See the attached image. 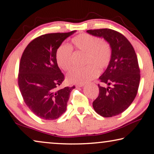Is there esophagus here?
Listing matches in <instances>:
<instances>
[{
	"label": "esophagus",
	"instance_id": "1",
	"mask_svg": "<svg viewBox=\"0 0 154 154\" xmlns=\"http://www.w3.org/2000/svg\"><path fill=\"white\" fill-rule=\"evenodd\" d=\"M84 86V84H77L76 85V88H81V87H83Z\"/></svg>",
	"mask_w": 154,
	"mask_h": 154
}]
</instances>
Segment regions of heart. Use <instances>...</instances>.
Here are the masks:
<instances>
[{
	"label": "heart",
	"instance_id": "1",
	"mask_svg": "<svg viewBox=\"0 0 154 154\" xmlns=\"http://www.w3.org/2000/svg\"><path fill=\"white\" fill-rule=\"evenodd\" d=\"M75 49L86 53L85 63L88 64L82 68H73L68 73L66 79L70 84H83L90 82L99 74V69H103L111 59V48L108 43L102 42L94 35L88 33L79 34L72 39ZM72 48L61 45L56 51V61L60 68L67 71L72 67Z\"/></svg>",
	"mask_w": 154,
	"mask_h": 154
}]
</instances>
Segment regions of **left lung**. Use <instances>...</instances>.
<instances>
[{
  "label": "left lung",
  "mask_w": 154,
  "mask_h": 154,
  "mask_svg": "<svg viewBox=\"0 0 154 154\" xmlns=\"http://www.w3.org/2000/svg\"><path fill=\"white\" fill-rule=\"evenodd\" d=\"M86 32L103 38L112 52L108 67L99 79L113 86L104 88L99 85V97L92 106L97 114L103 117L119 115L128 108L137 94L140 79L137 56L128 39L116 31L101 29Z\"/></svg>",
  "instance_id": "8db88e82"
}]
</instances>
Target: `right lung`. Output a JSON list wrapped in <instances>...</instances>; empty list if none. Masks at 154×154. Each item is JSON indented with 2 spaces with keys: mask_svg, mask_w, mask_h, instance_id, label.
I'll return each mask as SVG.
<instances>
[{
  "mask_svg": "<svg viewBox=\"0 0 154 154\" xmlns=\"http://www.w3.org/2000/svg\"><path fill=\"white\" fill-rule=\"evenodd\" d=\"M75 33L39 36L29 44L22 55L18 86L26 105L39 118L55 120L66 110L70 93L75 87L57 89L64 76L56 61V51Z\"/></svg>",
  "mask_w": 154,
  "mask_h": 154,
  "instance_id": "add662e5",
  "label": "right lung"
}]
</instances>
